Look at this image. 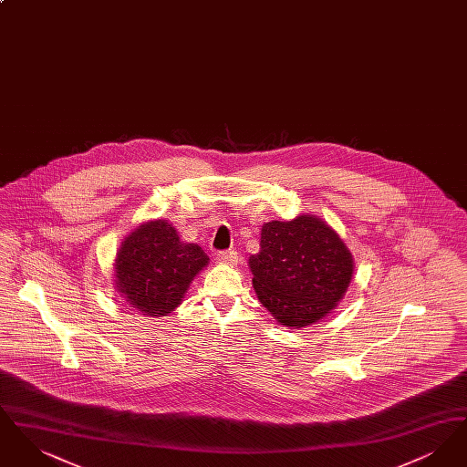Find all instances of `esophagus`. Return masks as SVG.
<instances>
[{"mask_svg":"<svg viewBox=\"0 0 467 467\" xmlns=\"http://www.w3.org/2000/svg\"><path fill=\"white\" fill-rule=\"evenodd\" d=\"M217 259L223 265H236L238 263V252L236 250H223L217 254Z\"/></svg>","mask_w":467,"mask_h":467,"instance_id":"obj_1","label":"esophagus"}]
</instances>
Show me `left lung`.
Listing matches in <instances>:
<instances>
[{
  "label": "left lung",
  "mask_w": 467,
  "mask_h": 467,
  "mask_svg": "<svg viewBox=\"0 0 467 467\" xmlns=\"http://www.w3.org/2000/svg\"><path fill=\"white\" fill-rule=\"evenodd\" d=\"M248 266L261 305L289 329H303L327 317L354 275L347 244L331 225L313 215L265 223L261 250L250 255Z\"/></svg>",
  "instance_id": "1"
}]
</instances>
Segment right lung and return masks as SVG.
Listing matches in <instances>:
<instances>
[{"label":"right lung","instance_id":"obj_1","mask_svg":"<svg viewBox=\"0 0 467 467\" xmlns=\"http://www.w3.org/2000/svg\"><path fill=\"white\" fill-rule=\"evenodd\" d=\"M208 261L200 244L180 242L171 223H143L120 244L113 265L115 285L138 313L166 317L178 308Z\"/></svg>","mask_w":467,"mask_h":467}]
</instances>
